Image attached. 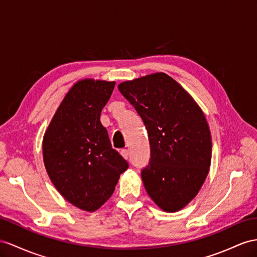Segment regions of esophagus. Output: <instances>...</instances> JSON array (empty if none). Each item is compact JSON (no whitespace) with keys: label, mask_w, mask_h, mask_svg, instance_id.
Returning a JSON list of instances; mask_svg holds the SVG:
<instances>
[{"label":"esophagus","mask_w":257,"mask_h":257,"mask_svg":"<svg viewBox=\"0 0 257 257\" xmlns=\"http://www.w3.org/2000/svg\"><path fill=\"white\" fill-rule=\"evenodd\" d=\"M120 154L122 155L123 159H126V160H128V159H129V151H128L127 149H122V150H120Z\"/></svg>","instance_id":"1"}]
</instances>
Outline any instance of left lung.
Instances as JSON below:
<instances>
[{
  "label": "left lung",
  "instance_id": "obj_1",
  "mask_svg": "<svg viewBox=\"0 0 257 257\" xmlns=\"http://www.w3.org/2000/svg\"><path fill=\"white\" fill-rule=\"evenodd\" d=\"M148 130L151 157L144 188L165 212L185 207L209 170L212 138L203 111L172 77L157 72L118 85Z\"/></svg>",
  "mask_w": 257,
  "mask_h": 257
}]
</instances>
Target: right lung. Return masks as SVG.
<instances>
[{
  "mask_svg": "<svg viewBox=\"0 0 257 257\" xmlns=\"http://www.w3.org/2000/svg\"><path fill=\"white\" fill-rule=\"evenodd\" d=\"M115 82L92 79L72 87L43 138V160L51 181L66 200L87 212L100 208L113 194L129 165L111 148L100 121Z\"/></svg>",
  "mask_w": 257,
  "mask_h": 257,
  "instance_id": "1",
  "label": "right lung"
}]
</instances>
